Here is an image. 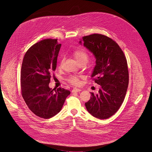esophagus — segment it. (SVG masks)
Segmentation results:
<instances>
[{
    "label": "esophagus",
    "instance_id": "esophagus-1",
    "mask_svg": "<svg viewBox=\"0 0 152 152\" xmlns=\"http://www.w3.org/2000/svg\"><path fill=\"white\" fill-rule=\"evenodd\" d=\"M80 91H81V90L79 89V88H74L72 90V92H73V93H76V92H80Z\"/></svg>",
    "mask_w": 152,
    "mask_h": 152
}]
</instances>
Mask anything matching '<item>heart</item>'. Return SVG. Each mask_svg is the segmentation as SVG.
I'll list each match as a JSON object with an SVG mask.
<instances>
[{"label": "heart", "instance_id": "1", "mask_svg": "<svg viewBox=\"0 0 152 152\" xmlns=\"http://www.w3.org/2000/svg\"><path fill=\"white\" fill-rule=\"evenodd\" d=\"M73 56L79 64H80V63L86 64V62L88 61V58H89L88 53L85 50L82 49L76 50L75 51H74V53H73ZM63 62H64V58H62L60 62L59 65L61 66L62 65ZM66 80L69 83H70L72 85H74V86H78L80 84L79 79L78 76H77L76 75L69 76Z\"/></svg>", "mask_w": 152, "mask_h": 152}]
</instances>
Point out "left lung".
<instances>
[{"label":"left lung","mask_w":152,"mask_h":152,"mask_svg":"<svg viewBox=\"0 0 152 152\" xmlns=\"http://www.w3.org/2000/svg\"><path fill=\"white\" fill-rule=\"evenodd\" d=\"M83 39L84 46L95 56L92 78L101 87L96 94L91 93L85 105L94 117L106 119L117 113L124 101L129 83L127 60L122 49L112 38L94 34Z\"/></svg>","instance_id":"8db88e82"}]
</instances>
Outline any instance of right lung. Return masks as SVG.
Returning <instances> with one entry per match:
<instances>
[{"mask_svg": "<svg viewBox=\"0 0 152 152\" xmlns=\"http://www.w3.org/2000/svg\"><path fill=\"white\" fill-rule=\"evenodd\" d=\"M61 44L57 39L42 40L26 53L21 66V94L28 109L37 116L49 118L61 110L70 91L49 88L51 73L57 66Z\"/></svg>", "mask_w": 152, "mask_h": 152, "instance_id": "1", "label": "right lung"}]
</instances>
